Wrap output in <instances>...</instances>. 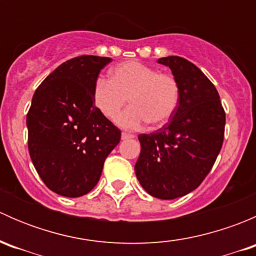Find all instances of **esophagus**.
Masks as SVG:
<instances>
[{
  "mask_svg": "<svg viewBox=\"0 0 256 256\" xmlns=\"http://www.w3.org/2000/svg\"><path fill=\"white\" fill-rule=\"evenodd\" d=\"M135 138V135H132V134H128V132L121 134V138H122V140H128V138Z\"/></svg>",
  "mask_w": 256,
  "mask_h": 256,
  "instance_id": "obj_1",
  "label": "esophagus"
}]
</instances>
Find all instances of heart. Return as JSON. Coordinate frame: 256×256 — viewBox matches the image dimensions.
I'll return each mask as SVG.
<instances>
[{"mask_svg":"<svg viewBox=\"0 0 256 256\" xmlns=\"http://www.w3.org/2000/svg\"><path fill=\"white\" fill-rule=\"evenodd\" d=\"M130 100L131 106L118 118L125 128H138L166 124L176 112L180 99L178 80L172 74L140 62H125L110 72V79L98 78L92 88L95 106L109 120L115 121Z\"/></svg>","mask_w":256,"mask_h":256,"instance_id":"1","label":"heart"}]
</instances>
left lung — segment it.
I'll return each instance as SVG.
<instances>
[{
	"label": "left lung",
	"instance_id": "8db88e82",
	"mask_svg": "<svg viewBox=\"0 0 256 256\" xmlns=\"http://www.w3.org/2000/svg\"><path fill=\"white\" fill-rule=\"evenodd\" d=\"M178 80L180 99L168 124L141 134L135 164L144 190L160 200L194 190L210 172L224 140L226 112L213 82L198 66L177 56L158 59Z\"/></svg>",
	"mask_w": 256,
	"mask_h": 256
}]
</instances>
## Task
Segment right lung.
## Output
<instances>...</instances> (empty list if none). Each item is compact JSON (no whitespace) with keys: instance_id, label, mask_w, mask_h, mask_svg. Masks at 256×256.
<instances>
[{"instance_id":"add662e5","label":"right lung","mask_w":256,"mask_h":256,"mask_svg":"<svg viewBox=\"0 0 256 256\" xmlns=\"http://www.w3.org/2000/svg\"><path fill=\"white\" fill-rule=\"evenodd\" d=\"M110 62L96 56L69 59L33 95L27 114L30 160L44 184L64 197L89 193L120 142L121 131L92 100L95 80Z\"/></svg>"}]
</instances>
